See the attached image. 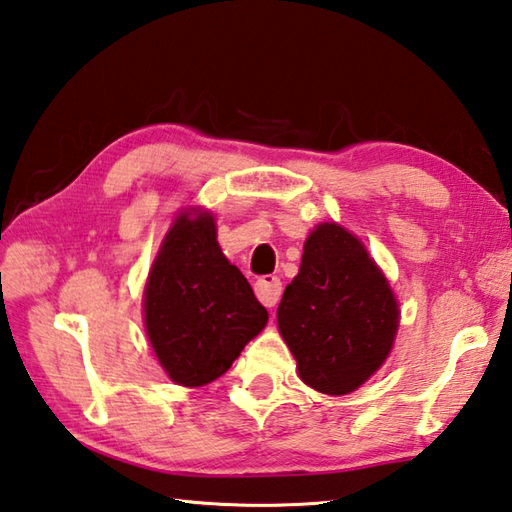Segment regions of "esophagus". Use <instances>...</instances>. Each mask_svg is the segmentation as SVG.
Instances as JSON below:
<instances>
[{
	"mask_svg": "<svg viewBox=\"0 0 512 512\" xmlns=\"http://www.w3.org/2000/svg\"><path fill=\"white\" fill-rule=\"evenodd\" d=\"M256 298L265 306H276L282 295V282L278 276H263L256 280Z\"/></svg>",
	"mask_w": 512,
	"mask_h": 512,
	"instance_id": "esophagus-1",
	"label": "esophagus"
}]
</instances>
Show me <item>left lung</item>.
<instances>
[{"label": "left lung", "instance_id": "8db88e82", "mask_svg": "<svg viewBox=\"0 0 512 512\" xmlns=\"http://www.w3.org/2000/svg\"><path fill=\"white\" fill-rule=\"evenodd\" d=\"M278 328L300 379L331 396L355 392L388 359L399 302L355 234L320 223L278 306Z\"/></svg>", "mask_w": 512, "mask_h": 512}]
</instances>
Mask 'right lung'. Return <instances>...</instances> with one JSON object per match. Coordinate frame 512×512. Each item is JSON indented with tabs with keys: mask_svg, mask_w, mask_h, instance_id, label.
Segmentation results:
<instances>
[{
	"mask_svg": "<svg viewBox=\"0 0 512 512\" xmlns=\"http://www.w3.org/2000/svg\"><path fill=\"white\" fill-rule=\"evenodd\" d=\"M267 309L217 243L210 212H179L144 287V324L168 379L201 388L230 370Z\"/></svg>",
	"mask_w": 512,
	"mask_h": 512,
	"instance_id": "1",
	"label": "right lung"
}]
</instances>
